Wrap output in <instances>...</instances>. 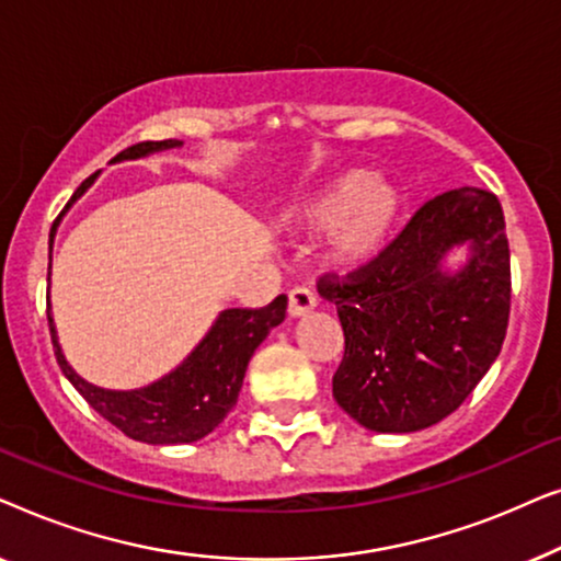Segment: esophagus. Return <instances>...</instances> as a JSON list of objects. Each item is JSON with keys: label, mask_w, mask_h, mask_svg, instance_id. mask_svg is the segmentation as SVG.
<instances>
[{"label": "esophagus", "mask_w": 561, "mask_h": 561, "mask_svg": "<svg viewBox=\"0 0 561 561\" xmlns=\"http://www.w3.org/2000/svg\"><path fill=\"white\" fill-rule=\"evenodd\" d=\"M313 306H317V296L309 288H294L288 294V313L290 317H306Z\"/></svg>", "instance_id": "1"}]
</instances>
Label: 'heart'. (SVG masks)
<instances>
[{
  "mask_svg": "<svg viewBox=\"0 0 561 561\" xmlns=\"http://www.w3.org/2000/svg\"><path fill=\"white\" fill-rule=\"evenodd\" d=\"M401 198L370 171H347L298 209L306 229H329V257L342 271L375 263L393 237Z\"/></svg>",
  "mask_w": 561,
  "mask_h": 561,
  "instance_id": "obj_1",
  "label": "heart"
}]
</instances>
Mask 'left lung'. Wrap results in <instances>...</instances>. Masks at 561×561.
Listing matches in <instances>:
<instances>
[{
	"mask_svg": "<svg viewBox=\"0 0 561 561\" xmlns=\"http://www.w3.org/2000/svg\"><path fill=\"white\" fill-rule=\"evenodd\" d=\"M467 249L451 272L446 257ZM319 294L336 306L344 357L334 401L380 434H411L457 411L501 355L511 252L497 196L462 186L432 198L367 267Z\"/></svg>",
	"mask_w": 561,
	"mask_h": 561,
	"instance_id": "obj_1",
	"label": "left lung"
}]
</instances>
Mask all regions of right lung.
I'll return each instance as SVG.
<instances>
[{
  "label": "right lung",
  "instance_id": "add662e5",
  "mask_svg": "<svg viewBox=\"0 0 561 561\" xmlns=\"http://www.w3.org/2000/svg\"><path fill=\"white\" fill-rule=\"evenodd\" d=\"M181 140H160V142H137L125 152H119L114 160H137L148 158L152 152L181 148ZM94 173L76 188V194L68 202L66 211L73 202L87 194L91 183L96 181ZM60 217L56 219L50 232V242L56 237ZM50 280V265H48ZM288 298L278 296L263 309H225L214 319L204 340L191 350V355L163 378L150 382L145 388L135 390H110L99 388L94 382L83 380L79 373L68 365V359L60 350L56 321L48 309L50 340L56 350V359L60 370L71 386L87 398L91 409L127 434L129 439L145 444H191L204 439L217 428L229 411L234 409L237 396L242 390L244 373H248L250 357L271 334L273 327H278L286 319Z\"/></svg>",
  "mask_w": 561,
  "mask_h": 561
}]
</instances>
